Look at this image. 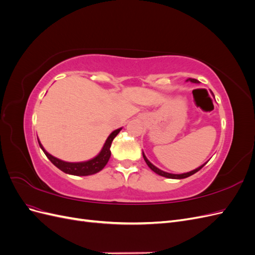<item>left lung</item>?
Masks as SVG:
<instances>
[{"label":"left lung","mask_w":255,"mask_h":255,"mask_svg":"<svg viewBox=\"0 0 255 255\" xmlns=\"http://www.w3.org/2000/svg\"><path fill=\"white\" fill-rule=\"evenodd\" d=\"M187 81H190L191 83H196V84H198V83H199V81H198V80H196V79H188ZM142 156H143V159H144V161L146 163V165H148V166L150 167V169H151L152 171H154L155 173H157L158 175L168 177V179H185V177H188V176H190V175H192V174H195L196 172H198V171L200 170V169L203 168V166L206 164V163H205L204 165L200 166L199 168L195 169V170L189 171V172H186V173H182V174H173V173H168V172H165V171H163V170H160V169H158L157 167H155V166H154L153 164H151L150 161H149V159L145 157V155L143 154V152H142Z\"/></svg>","instance_id":"1"}]
</instances>
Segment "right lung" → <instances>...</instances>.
<instances>
[{"instance_id": "add662e5", "label": "right lung", "mask_w": 255, "mask_h": 255, "mask_svg": "<svg viewBox=\"0 0 255 255\" xmlns=\"http://www.w3.org/2000/svg\"><path fill=\"white\" fill-rule=\"evenodd\" d=\"M122 128H118L114 130V132L107 137V139L103 145V148L96 157H94L92 159H89L87 161H81V163H68V161H64L61 159H58L56 157H54L51 154H49L47 151L43 149L42 144L39 142L40 148L42 149V151L44 152L47 157L51 160V163L53 165H55L58 169H60L61 171H64L65 173L68 174H72V175H80V176H85V175H91L95 174L99 171H101L102 169L105 167V165L109 161L110 157H111V145L112 142L114 140V138L118 135V133L120 132Z\"/></svg>"}]
</instances>
